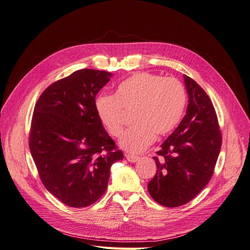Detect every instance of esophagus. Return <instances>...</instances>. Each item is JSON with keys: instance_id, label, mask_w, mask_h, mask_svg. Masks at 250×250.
Masks as SVG:
<instances>
[{"instance_id": "34e87169", "label": "esophagus", "mask_w": 250, "mask_h": 250, "mask_svg": "<svg viewBox=\"0 0 250 250\" xmlns=\"http://www.w3.org/2000/svg\"><path fill=\"white\" fill-rule=\"evenodd\" d=\"M126 158H127V161L128 162H130V163H135V162H138L139 161V156H137V155H133V154H126Z\"/></svg>"}]
</instances>
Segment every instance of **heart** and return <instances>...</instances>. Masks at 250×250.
Wrapping results in <instances>:
<instances>
[{
  "label": "heart",
  "mask_w": 250,
  "mask_h": 250,
  "mask_svg": "<svg viewBox=\"0 0 250 250\" xmlns=\"http://www.w3.org/2000/svg\"><path fill=\"white\" fill-rule=\"evenodd\" d=\"M187 104L184 85L172 77L147 72L137 73L117 86L116 96L101 95L96 100V111L101 123L113 138H119L125 125V113L133 112L132 123L120 145L132 153L147 149L157 137L174 130Z\"/></svg>",
  "instance_id": "1"
}]
</instances>
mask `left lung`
Returning <instances> with one entry per match:
<instances>
[{
	"label": "left lung",
	"instance_id": "8db88e82",
	"mask_svg": "<svg viewBox=\"0 0 250 250\" xmlns=\"http://www.w3.org/2000/svg\"><path fill=\"white\" fill-rule=\"evenodd\" d=\"M188 104L186 116L156 152V173L148 191L156 202L176 208L191 201L214 174L222 133L209 97L192 78L184 76Z\"/></svg>",
	"mask_w": 250,
	"mask_h": 250
}]
</instances>
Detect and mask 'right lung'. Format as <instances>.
Returning <instances> with one entry per match:
<instances>
[{
	"label": "right lung",
	"instance_id": "obj_1",
	"mask_svg": "<svg viewBox=\"0 0 250 250\" xmlns=\"http://www.w3.org/2000/svg\"><path fill=\"white\" fill-rule=\"evenodd\" d=\"M106 71L82 69L55 81L37 100L29 148L44 188L71 208H85L106 191L110 167L123 160L96 111Z\"/></svg>",
	"mask_w": 250,
	"mask_h": 250
}]
</instances>
